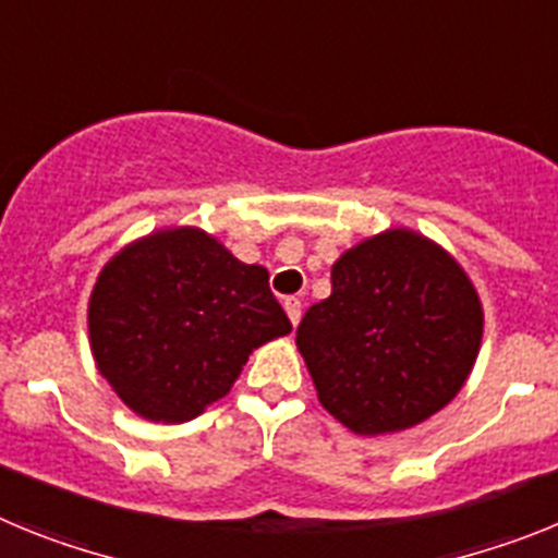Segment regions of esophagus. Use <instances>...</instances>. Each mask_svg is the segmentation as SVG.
I'll return each mask as SVG.
<instances>
[{
	"label": "esophagus",
	"instance_id": "esophagus-1",
	"mask_svg": "<svg viewBox=\"0 0 558 558\" xmlns=\"http://www.w3.org/2000/svg\"><path fill=\"white\" fill-rule=\"evenodd\" d=\"M284 313H288L290 324L295 327V324L302 322V302H299L295 295H288V299H284Z\"/></svg>",
	"mask_w": 558,
	"mask_h": 558
}]
</instances>
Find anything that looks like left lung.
<instances>
[{
	"label": "left lung",
	"mask_w": 558,
	"mask_h": 558,
	"mask_svg": "<svg viewBox=\"0 0 558 558\" xmlns=\"http://www.w3.org/2000/svg\"><path fill=\"white\" fill-rule=\"evenodd\" d=\"M483 310L461 265L405 229L332 265V295L295 329L322 405L360 436L408 430L461 391Z\"/></svg>",
	"instance_id": "8db88e82"
}]
</instances>
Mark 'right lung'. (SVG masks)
Instances as JSON below:
<instances>
[{
	"label": "right lung",
	"mask_w": 558,
	"mask_h": 558,
	"mask_svg": "<svg viewBox=\"0 0 558 558\" xmlns=\"http://www.w3.org/2000/svg\"><path fill=\"white\" fill-rule=\"evenodd\" d=\"M290 329L268 270L186 226L122 248L88 302L97 368L150 422L204 413L231 391L256 347Z\"/></svg>",
	"instance_id": "obj_1"
}]
</instances>
